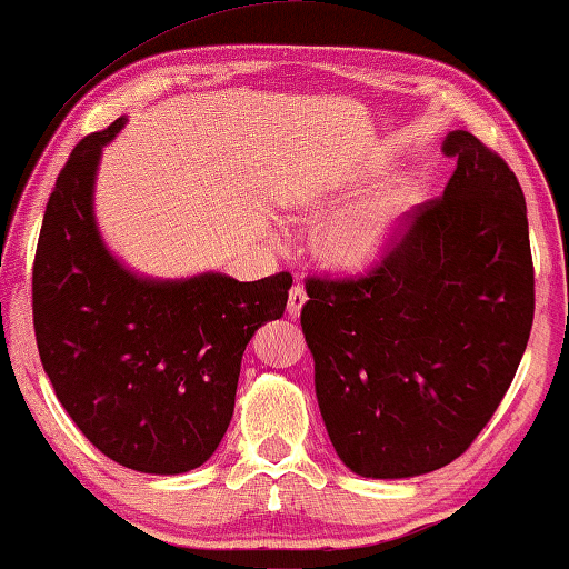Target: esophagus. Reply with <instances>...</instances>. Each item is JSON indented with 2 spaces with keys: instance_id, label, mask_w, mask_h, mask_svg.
<instances>
[{
  "instance_id": "34e87169",
  "label": "esophagus",
  "mask_w": 569,
  "mask_h": 569,
  "mask_svg": "<svg viewBox=\"0 0 569 569\" xmlns=\"http://www.w3.org/2000/svg\"><path fill=\"white\" fill-rule=\"evenodd\" d=\"M306 291H303V286L301 283H296L293 288H291V293H288V316H291V319H296V316H301V308H303V303H306Z\"/></svg>"
}]
</instances>
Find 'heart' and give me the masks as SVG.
Masks as SVG:
<instances>
[{"label": "heart", "mask_w": 569, "mask_h": 569, "mask_svg": "<svg viewBox=\"0 0 569 569\" xmlns=\"http://www.w3.org/2000/svg\"><path fill=\"white\" fill-rule=\"evenodd\" d=\"M407 196L389 192L373 203L353 206L329 220L321 233V256L341 271H363L387 253L397 236Z\"/></svg>", "instance_id": "1"}]
</instances>
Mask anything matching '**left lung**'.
Wrapping results in <instances>:
<instances>
[{
  "label": "left lung",
  "instance_id": "8db88e82",
  "mask_svg": "<svg viewBox=\"0 0 569 569\" xmlns=\"http://www.w3.org/2000/svg\"><path fill=\"white\" fill-rule=\"evenodd\" d=\"M445 196L361 278H308L301 326L336 455L403 479L465 455L512 383L535 319L522 188L467 130Z\"/></svg>",
  "mask_w": 569,
  "mask_h": 569
}]
</instances>
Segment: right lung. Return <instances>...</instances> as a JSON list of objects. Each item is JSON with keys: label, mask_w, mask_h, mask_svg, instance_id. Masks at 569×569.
<instances>
[{"label": "right lung", "mask_w": 569, "mask_h": 569, "mask_svg": "<svg viewBox=\"0 0 569 569\" xmlns=\"http://www.w3.org/2000/svg\"><path fill=\"white\" fill-rule=\"evenodd\" d=\"M122 124L77 142L54 182L32 268L37 349L57 399L104 457L182 475L218 449L246 346L281 319L293 278L160 281L128 271L92 210L102 148Z\"/></svg>", "instance_id": "1"}]
</instances>
